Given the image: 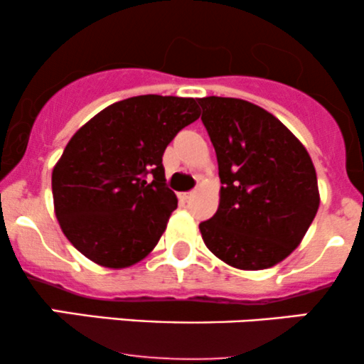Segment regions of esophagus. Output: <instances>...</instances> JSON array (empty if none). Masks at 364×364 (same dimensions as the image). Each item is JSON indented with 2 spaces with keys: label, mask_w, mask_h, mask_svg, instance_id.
Wrapping results in <instances>:
<instances>
[{
  "label": "esophagus",
  "mask_w": 364,
  "mask_h": 364,
  "mask_svg": "<svg viewBox=\"0 0 364 364\" xmlns=\"http://www.w3.org/2000/svg\"><path fill=\"white\" fill-rule=\"evenodd\" d=\"M195 191H188V193H179V200H183V202H188V200L193 196Z\"/></svg>",
  "instance_id": "34e87169"
}]
</instances>
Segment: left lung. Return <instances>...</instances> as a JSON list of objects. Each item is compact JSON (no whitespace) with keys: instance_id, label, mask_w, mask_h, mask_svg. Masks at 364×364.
I'll list each match as a JSON object with an SVG mask.
<instances>
[{"instance_id":"1","label":"left lung","mask_w":364,"mask_h":364,"mask_svg":"<svg viewBox=\"0 0 364 364\" xmlns=\"http://www.w3.org/2000/svg\"><path fill=\"white\" fill-rule=\"evenodd\" d=\"M198 104L223 183L219 208L200 223L203 243L236 269L274 267L301 243L318 210L310 154L252 102L212 95Z\"/></svg>"}]
</instances>
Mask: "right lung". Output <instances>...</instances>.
Returning a JSON list of instances; mask_svg holds the SVG:
<instances>
[{"label":"right lung","instance_id":"right-lung-1","mask_svg":"<svg viewBox=\"0 0 364 364\" xmlns=\"http://www.w3.org/2000/svg\"><path fill=\"white\" fill-rule=\"evenodd\" d=\"M198 116L195 99L149 94L111 104L75 133L53 169V198L78 252L124 269L156 248L178 207L162 156Z\"/></svg>","mask_w":364,"mask_h":364}]
</instances>
